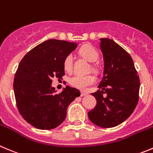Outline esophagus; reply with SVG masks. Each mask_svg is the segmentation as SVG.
Listing matches in <instances>:
<instances>
[{"mask_svg":"<svg viewBox=\"0 0 153 153\" xmlns=\"http://www.w3.org/2000/svg\"><path fill=\"white\" fill-rule=\"evenodd\" d=\"M88 93L87 92H84V91H81V96H87Z\"/></svg>","mask_w":153,"mask_h":153,"instance_id":"esophagus-1","label":"esophagus"}]
</instances>
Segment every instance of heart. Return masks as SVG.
Wrapping results in <instances>:
<instances>
[{
    "label": "heart",
    "instance_id": "obj_1",
    "mask_svg": "<svg viewBox=\"0 0 153 153\" xmlns=\"http://www.w3.org/2000/svg\"><path fill=\"white\" fill-rule=\"evenodd\" d=\"M81 56L90 62H94L99 58V53L96 48L90 44H84L78 49ZM63 68L67 72H71L73 69V57L72 54H68L63 60ZM93 69L96 66L93 65ZM96 82V78L91 74L88 75H75L69 79V84L72 87L79 90H86L89 86L93 85Z\"/></svg>",
    "mask_w": 153,
    "mask_h": 153
}]
</instances>
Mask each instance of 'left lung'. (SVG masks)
Listing matches in <instances>:
<instances>
[{
    "mask_svg": "<svg viewBox=\"0 0 153 153\" xmlns=\"http://www.w3.org/2000/svg\"><path fill=\"white\" fill-rule=\"evenodd\" d=\"M104 57V76L91 93L96 106L88 112L89 119L102 128L122 123L132 114L139 99L140 79L130 54L112 39H100Z\"/></svg>",
    "mask_w": 153,
    "mask_h": 153,
    "instance_id": "obj_1",
    "label": "left lung"
}]
</instances>
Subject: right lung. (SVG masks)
Segmentation results:
<instances>
[{
	"label": "right lung",
	"instance_id": "obj_1",
	"mask_svg": "<svg viewBox=\"0 0 153 153\" xmlns=\"http://www.w3.org/2000/svg\"><path fill=\"white\" fill-rule=\"evenodd\" d=\"M77 44L49 39L28 51L21 60L13 89L16 105L22 117L33 127L49 130L64 121L69 104L81 93L67 86L57 93L51 87L52 78L65 75L63 60Z\"/></svg>",
	"mask_w": 153,
	"mask_h": 153
}]
</instances>
